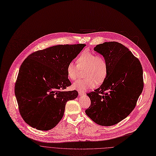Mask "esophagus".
<instances>
[{
	"mask_svg": "<svg viewBox=\"0 0 156 156\" xmlns=\"http://www.w3.org/2000/svg\"><path fill=\"white\" fill-rule=\"evenodd\" d=\"M78 94L80 95H84V92H83V91H80V90H78Z\"/></svg>",
	"mask_w": 156,
	"mask_h": 156,
	"instance_id": "esophagus-1",
	"label": "esophagus"
}]
</instances>
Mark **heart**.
I'll use <instances>...</instances> for the list:
<instances>
[{"label": "heart", "mask_w": 156, "mask_h": 156, "mask_svg": "<svg viewBox=\"0 0 156 156\" xmlns=\"http://www.w3.org/2000/svg\"><path fill=\"white\" fill-rule=\"evenodd\" d=\"M76 64L70 62L67 66V75L71 80H76L78 77L80 69H86L84 76L86 78L76 81L73 84L75 89L85 91L95 87L98 83L105 78L108 72V66L105 59L93 52L85 51L76 59Z\"/></svg>", "instance_id": "heart-1"}]
</instances>
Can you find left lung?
<instances>
[{"label":"left lung","instance_id":"obj_1","mask_svg":"<svg viewBox=\"0 0 156 156\" xmlns=\"http://www.w3.org/2000/svg\"><path fill=\"white\" fill-rule=\"evenodd\" d=\"M94 49L105 59L108 72L101 85L87 94L91 103L85 113L96 124L111 126L135 108L143 89V69L132 52L118 42H105Z\"/></svg>","mask_w":156,"mask_h":156}]
</instances>
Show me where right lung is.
I'll use <instances>...</instances> for the list:
<instances>
[{
  "label": "right lung",
  "instance_id": "right-lung-1",
  "mask_svg": "<svg viewBox=\"0 0 156 156\" xmlns=\"http://www.w3.org/2000/svg\"><path fill=\"white\" fill-rule=\"evenodd\" d=\"M85 44H59L39 50L23 62L15 86L19 111L33 128L48 130L64 116L67 101L78 96L76 90L64 91L72 85L67 66Z\"/></svg>",
  "mask_w": 156,
  "mask_h": 156
}]
</instances>
